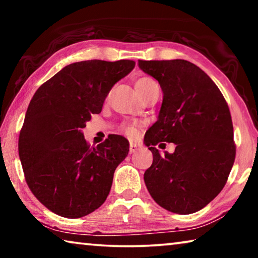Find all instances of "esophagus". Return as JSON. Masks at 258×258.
Returning <instances> with one entry per match:
<instances>
[{
    "instance_id": "obj_1",
    "label": "esophagus",
    "mask_w": 258,
    "mask_h": 258,
    "mask_svg": "<svg viewBox=\"0 0 258 258\" xmlns=\"http://www.w3.org/2000/svg\"><path fill=\"white\" fill-rule=\"evenodd\" d=\"M140 149H141V146L138 145V143L131 142V145H130V154H134V152L139 151Z\"/></svg>"
}]
</instances>
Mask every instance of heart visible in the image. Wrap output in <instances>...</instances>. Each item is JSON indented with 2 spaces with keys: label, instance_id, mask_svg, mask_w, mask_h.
I'll use <instances>...</instances> for the list:
<instances>
[{
  "label": "heart",
  "instance_id": "b5f03b06",
  "mask_svg": "<svg viewBox=\"0 0 258 258\" xmlns=\"http://www.w3.org/2000/svg\"><path fill=\"white\" fill-rule=\"evenodd\" d=\"M156 86L158 85H157V83L150 77H140L138 78L137 82H135V89H137L138 93L141 98ZM121 130H123V132L130 138H134L138 133L137 126L133 124H125L121 126Z\"/></svg>",
  "mask_w": 258,
  "mask_h": 258
}]
</instances>
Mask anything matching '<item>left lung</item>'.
<instances>
[{"label":"left lung","instance_id":"1","mask_svg":"<svg viewBox=\"0 0 258 258\" xmlns=\"http://www.w3.org/2000/svg\"><path fill=\"white\" fill-rule=\"evenodd\" d=\"M139 68L163 91L157 121L145 137L154 155L143 176L147 189L169 212H198L223 189L234 163L228 104L212 78L189 61L139 60ZM159 142L174 143L176 151L160 155L154 148Z\"/></svg>","mask_w":258,"mask_h":258}]
</instances>
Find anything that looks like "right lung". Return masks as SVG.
Segmentation results:
<instances>
[{"mask_svg": "<svg viewBox=\"0 0 258 258\" xmlns=\"http://www.w3.org/2000/svg\"><path fill=\"white\" fill-rule=\"evenodd\" d=\"M134 66L132 60L74 62L38 87L30 100L19 135V158L30 191L56 215L83 217L106 202L130 143L112 134L91 148L83 128Z\"/></svg>", "mask_w": 258, "mask_h": 258, "instance_id": "add662e5", "label": "right lung"}]
</instances>
